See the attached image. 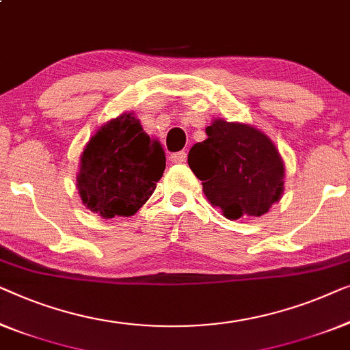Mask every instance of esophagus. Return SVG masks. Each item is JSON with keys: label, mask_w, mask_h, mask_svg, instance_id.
Wrapping results in <instances>:
<instances>
[{"label": "esophagus", "mask_w": 350, "mask_h": 350, "mask_svg": "<svg viewBox=\"0 0 350 350\" xmlns=\"http://www.w3.org/2000/svg\"><path fill=\"white\" fill-rule=\"evenodd\" d=\"M170 159L173 163H182V161H185V159H187V152L185 150L174 152V154H171Z\"/></svg>", "instance_id": "obj_1"}]
</instances>
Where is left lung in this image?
Instances as JSON below:
<instances>
[{"label":"left lung","mask_w":350,"mask_h":350,"mask_svg":"<svg viewBox=\"0 0 350 350\" xmlns=\"http://www.w3.org/2000/svg\"><path fill=\"white\" fill-rule=\"evenodd\" d=\"M189 152V166L209 203L226 219L260 217L280 200L285 168L273 141L257 128L215 119Z\"/></svg>","instance_id":"8db88e82"}]
</instances>
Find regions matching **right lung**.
<instances>
[{
	"instance_id": "right-lung-1",
	"label": "right lung",
	"mask_w": 350,
	"mask_h": 350,
	"mask_svg": "<svg viewBox=\"0 0 350 350\" xmlns=\"http://www.w3.org/2000/svg\"><path fill=\"white\" fill-rule=\"evenodd\" d=\"M166 159L133 112L107 122L81 155L77 189L82 203L105 219L139 211L163 176Z\"/></svg>"
}]
</instances>
